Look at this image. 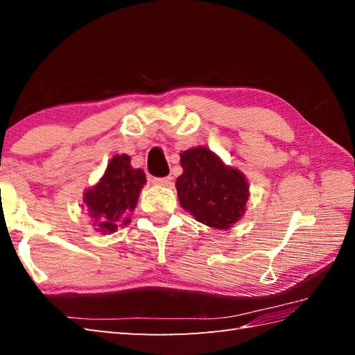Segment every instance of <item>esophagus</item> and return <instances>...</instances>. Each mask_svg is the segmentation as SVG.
Masks as SVG:
<instances>
[{"label": "esophagus", "mask_w": 355, "mask_h": 355, "mask_svg": "<svg viewBox=\"0 0 355 355\" xmlns=\"http://www.w3.org/2000/svg\"><path fill=\"white\" fill-rule=\"evenodd\" d=\"M154 183L157 186H171L172 184V177H163V178H155Z\"/></svg>", "instance_id": "1"}]
</instances>
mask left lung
<instances>
[{
    "label": "left lung",
    "instance_id": "left-lung-1",
    "mask_svg": "<svg viewBox=\"0 0 355 355\" xmlns=\"http://www.w3.org/2000/svg\"><path fill=\"white\" fill-rule=\"evenodd\" d=\"M180 163L183 173L175 182L178 201L195 220L227 230L244 216L250 191L243 172L206 146L183 150Z\"/></svg>",
    "mask_w": 355,
    "mask_h": 355
}]
</instances>
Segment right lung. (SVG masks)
I'll return each mask as SVG.
<instances>
[{"instance_id":"add662e5","label":"right lung","mask_w":355,"mask_h":355,"mask_svg":"<svg viewBox=\"0 0 355 355\" xmlns=\"http://www.w3.org/2000/svg\"><path fill=\"white\" fill-rule=\"evenodd\" d=\"M146 175L131 166V157L117 154L108 162L102 178L84 192V205L94 229L107 235L131 223Z\"/></svg>"}]
</instances>
